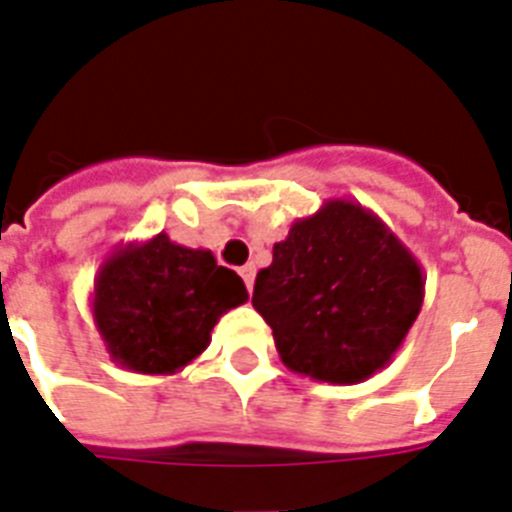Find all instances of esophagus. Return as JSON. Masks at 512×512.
<instances>
[{"label": "esophagus", "mask_w": 512, "mask_h": 512, "mask_svg": "<svg viewBox=\"0 0 512 512\" xmlns=\"http://www.w3.org/2000/svg\"><path fill=\"white\" fill-rule=\"evenodd\" d=\"M255 265H244V268H239V276L244 278V284H247V289L252 292V286H255Z\"/></svg>", "instance_id": "34e87169"}]
</instances>
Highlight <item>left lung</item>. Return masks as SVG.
I'll return each instance as SVG.
<instances>
[{"label": "left lung", "instance_id": "obj_1", "mask_svg": "<svg viewBox=\"0 0 512 512\" xmlns=\"http://www.w3.org/2000/svg\"><path fill=\"white\" fill-rule=\"evenodd\" d=\"M423 284L418 260L384 220L352 199H326L273 244L252 305L289 371L360 384L392 363L421 313Z\"/></svg>", "mask_w": 512, "mask_h": 512}]
</instances>
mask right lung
<instances>
[{"label":"right lung","mask_w":512,"mask_h":512,"mask_svg":"<svg viewBox=\"0 0 512 512\" xmlns=\"http://www.w3.org/2000/svg\"><path fill=\"white\" fill-rule=\"evenodd\" d=\"M249 299L234 270L210 249L152 236L115 247L94 278L91 315L112 363L134 373L168 376L197 360L215 323Z\"/></svg>","instance_id":"1"}]
</instances>
